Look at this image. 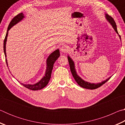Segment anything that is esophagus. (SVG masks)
<instances>
[{
	"instance_id": "1",
	"label": "esophagus",
	"mask_w": 125,
	"mask_h": 125,
	"mask_svg": "<svg viewBox=\"0 0 125 125\" xmlns=\"http://www.w3.org/2000/svg\"><path fill=\"white\" fill-rule=\"evenodd\" d=\"M68 50H69V47L66 45H64L62 46V47H61L60 49L61 52L62 53H66Z\"/></svg>"
}]
</instances>
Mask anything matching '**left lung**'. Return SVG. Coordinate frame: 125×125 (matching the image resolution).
Returning a JSON list of instances; mask_svg holds the SVG:
<instances>
[{
  "instance_id": "8db88e82",
  "label": "left lung",
  "mask_w": 125,
  "mask_h": 125,
  "mask_svg": "<svg viewBox=\"0 0 125 125\" xmlns=\"http://www.w3.org/2000/svg\"><path fill=\"white\" fill-rule=\"evenodd\" d=\"M105 18L107 19V20L109 22V23H110V24L112 25V26L113 27V28L114 30H115L116 32L117 33V34H118V33L117 32V27H116V24L115 23V21L114 20V19L112 18L111 16L107 14H105ZM118 36H119L120 39V40H121V36H120V35H118ZM68 60L69 66H70L71 71L73 77H74V78L75 80L76 81V82L78 83V85L81 86V87H82V88L88 89H92V90L95 89L100 87V86L103 85L104 84H105L107 80H109L110 79V78H111V77H109V78H107V79L104 80V81H103L102 82H101V83H97V84L90 83H89V82H88L84 81V80L82 79V78L77 74V72H76L75 69L74 63L73 61L72 60L71 58L69 56H68Z\"/></svg>"
}]
</instances>
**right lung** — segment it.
Returning <instances> with one entry per match:
<instances>
[{
	"label": "right lung",
	"instance_id": "1",
	"mask_svg": "<svg viewBox=\"0 0 125 125\" xmlns=\"http://www.w3.org/2000/svg\"><path fill=\"white\" fill-rule=\"evenodd\" d=\"M24 15L22 12L17 15L16 16H15L14 18L12 19L8 27L7 32V33H6L5 39H4V52L5 57L6 63H7L8 66V65L7 59V54H6V42H7V41L8 31H9V30L11 29L14 25L16 24L17 23H18L19 22H20L21 20H22L23 19H24ZM60 50L57 49L56 51H54V52H53L52 53L50 54V56L48 57L47 60H46V64H47L46 65H47V67H46V70L45 75L43 76V77L42 78L38 83L35 84H24L23 83H21V84H22L23 86L26 87V88L32 90H40L41 89L43 88L44 87H45V86L47 85L48 82L50 81L54 63L56 62V61L57 60L59 57H60Z\"/></svg>",
	"mask_w": 125,
	"mask_h": 125
}]
</instances>
